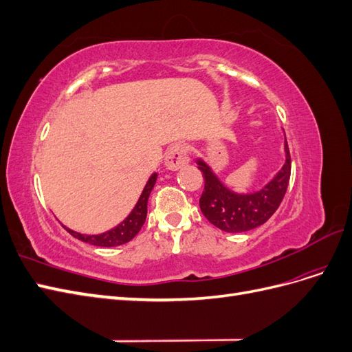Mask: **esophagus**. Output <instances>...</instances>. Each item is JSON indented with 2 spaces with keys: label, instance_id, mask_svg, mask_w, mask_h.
<instances>
[{
  "label": "esophagus",
  "instance_id": "34e87169",
  "mask_svg": "<svg viewBox=\"0 0 352 352\" xmlns=\"http://www.w3.org/2000/svg\"><path fill=\"white\" fill-rule=\"evenodd\" d=\"M188 162H189L188 150L184 144H175L172 146H168L164 157V164L168 170L176 172V170L184 167Z\"/></svg>",
  "mask_w": 352,
  "mask_h": 352
}]
</instances>
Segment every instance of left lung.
Returning a JSON list of instances; mask_svg holds the SVG:
<instances>
[{
  "instance_id": "8db88e82",
  "label": "left lung",
  "mask_w": 352,
  "mask_h": 352,
  "mask_svg": "<svg viewBox=\"0 0 352 352\" xmlns=\"http://www.w3.org/2000/svg\"><path fill=\"white\" fill-rule=\"evenodd\" d=\"M204 176V190L199 198L202 214L216 228L241 233L261 226L279 208L291 177V155L285 136V164L260 190L239 194L229 189L202 158L197 160Z\"/></svg>"
}]
</instances>
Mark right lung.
<instances>
[{
	"instance_id": "right-lung-1",
	"label": "right lung",
	"mask_w": 352,
	"mask_h": 352,
	"mask_svg": "<svg viewBox=\"0 0 352 352\" xmlns=\"http://www.w3.org/2000/svg\"><path fill=\"white\" fill-rule=\"evenodd\" d=\"M157 180V173H153L148 179V182L142 190V194L138 199L136 206L133 207V210L131 211V214L127 216L120 225H117L116 228L104 232V233H98V235H85V233H79L74 232L69 228L65 226V229L70 233L72 236L78 238L82 242H87L91 245H95V247H117V245H123L126 242L132 241L138 232L141 230V228L144 226L145 219H146V204H148V198H150L151 190L155 185Z\"/></svg>"
}]
</instances>
